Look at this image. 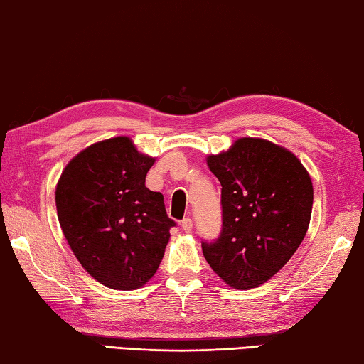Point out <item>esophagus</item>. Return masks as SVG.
Returning a JSON list of instances; mask_svg holds the SVG:
<instances>
[{"instance_id": "1", "label": "esophagus", "mask_w": 364, "mask_h": 364, "mask_svg": "<svg viewBox=\"0 0 364 364\" xmlns=\"http://www.w3.org/2000/svg\"><path fill=\"white\" fill-rule=\"evenodd\" d=\"M181 227H183V230L186 232V233L192 232V219L191 218H184L181 220Z\"/></svg>"}]
</instances>
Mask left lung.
Wrapping results in <instances>:
<instances>
[{
  "mask_svg": "<svg viewBox=\"0 0 364 364\" xmlns=\"http://www.w3.org/2000/svg\"><path fill=\"white\" fill-rule=\"evenodd\" d=\"M206 162L223 186V227L216 240L202 241L205 259L229 286L259 287L308 232L311 178L295 154L262 139H240Z\"/></svg>",
  "mask_w": 364,
  "mask_h": 364,
  "instance_id": "1",
  "label": "left lung"
}]
</instances>
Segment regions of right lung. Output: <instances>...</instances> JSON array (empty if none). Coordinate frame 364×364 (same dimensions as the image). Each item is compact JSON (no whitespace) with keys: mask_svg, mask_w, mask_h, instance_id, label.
I'll return each mask as SVG.
<instances>
[{"mask_svg":"<svg viewBox=\"0 0 364 364\" xmlns=\"http://www.w3.org/2000/svg\"><path fill=\"white\" fill-rule=\"evenodd\" d=\"M153 164L127 137L109 139L78 153L56 186L64 237L82 267L110 289L151 279L176 225L164 196L145 186Z\"/></svg>","mask_w":364,"mask_h":364,"instance_id":"right-lung-1","label":"right lung"}]
</instances>
